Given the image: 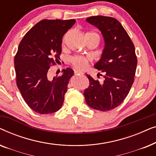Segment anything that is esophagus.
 <instances>
[{
  "label": "esophagus",
  "mask_w": 156,
  "mask_h": 156,
  "mask_svg": "<svg viewBox=\"0 0 156 156\" xmlns=\"http://www.w3.org/2000/svg\"><path fill=\"white\" fill-rule=\"evenodd\" d=\"M82 74V72L77 71V70H74V74H75V75H76V74Z\"/></svg>",
  "instance_id": "34e87169"
}]
</instances>
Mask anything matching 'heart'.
Returning <instances> with one entry per match:
<instances>
[{"label":"heart","mask_w":156,"mask_h":156,"mask_svg":"<svg viewBox=\"0 0 156 156\" xmlns=\"http://www.w3.org/2000/svg\"><path fill=\"white\" fill-rule=\"evenodd\" d=\"M88 35H91L94 36L95 37H97L98 40H100L99 35H98L97 33H87ZM71 63L72 65H73V67L76 69H77L79 70H85L89 66V60L88 58H86V57H82V56H75L73 57L71 59Z\"/></svg>","instance_id":"heart-1"}]
</instances>
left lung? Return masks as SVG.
<instances>
[{
  "instance_id": "1",
  "label": "left lung",
  "mask_w": 156,
  "mask_h": 156,
  "mask_svg": "<svg viewBox=\"0 0 156 156\" xmlns=\"http://www.w3.org/2000/svg\"><path fill=\"white\" fill-rule=\"evenodd\" d=\"M87 21L101 30L105 47L101 59L94 65L103 73L100 74L103 80H95L87 74L89 87L84 91L85 100L91 108L107 112L124 101L134 82L137 66L135 47L116 18L97 16Z\"/></svg>"
}]
</instances>
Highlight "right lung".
I'll return each instance as SVG.
<instances>
[{
    "instance_id": "right-lung-1",
    "label": "right lung",
    "mask_w": 156,
    "mask_h": 156,
    "mask_svg": "<svg viewBox=\"0 0 156 156\" xmlns=\"http://www.w3.org/2000/svg\"><path fill=\"white\" fill-rule=\"evenodd\" d=\"M76 20H42L23 37L14 58L16 84L25 101L34 112L52 114L62 106L67 85L74 71L63 69L50 78V66L59 62L62 40Z\"/></svg>"
}]
</instances>
